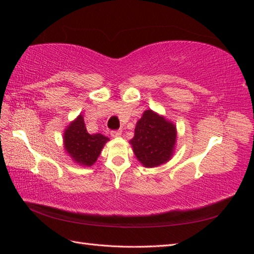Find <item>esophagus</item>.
I'll return each instance as SVG.
<instances>
[{
  "instance_id": "esophagus-1",
  "label": "esophagus",
  "mask_w": 254,
  "mask_h": 254,
  "mask_svg": "<svg viewBox=\"0 0 254 254\" xmlns=\"http://www.w3.org/2000/svg\"><path fill=\"white\" fill-rule=\"evenodd\" d=\"M110 134H111L112 137H118V136L121 135V130H112L110 132Z\"/></svg>"
}]
</instances>
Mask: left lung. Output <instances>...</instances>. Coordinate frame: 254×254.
<instances>
[{
    "label": "left lung",
    "instance_id": "1",
    "mask_svg": "<svg viewBox=\"0 0 254 254\" xmlns=\"http://www.w3.org/2000/svg\"><path fill=\"white\" fill-rule=\"evenodd\" d=\"M131 139L133 152L145 167H157L170 159L176 144V127L152 110L136 123Z\"/></svg>",
    "mask_w": 254,
    "mask_h": 254
}]
</instances>
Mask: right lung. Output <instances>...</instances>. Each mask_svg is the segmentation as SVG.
<instances>
[{
    "label": "right lung",
    "mask_w": 254,
    "mask_h": 254,
    "mask_svg": "<svg viewBox=\"0 0 254 254\" xmlns=\"http://www.w3.org/2000/svg\"><path fill=\"white\" fill-rule=\"evenodd\" d=\"M109 138L102 134L91 135L86 130L84 118L79 116L64 132V147L73 160L82 166H91L98 158Z\"/></svg>",
    "instance_id": "add662e5"
}]
</instances>
